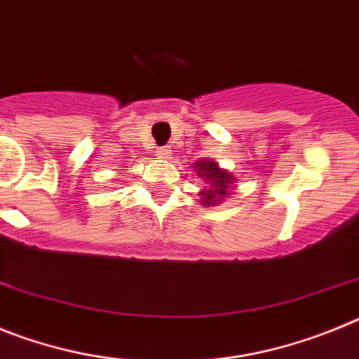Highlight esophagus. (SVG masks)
Returning a JSON list of instances; mask_svg holds the SVG:
<instances>
[{
	"mask_svg": "<svg viewBox=\"0 0 359 359\" xmlns=\"http://www.w3.org/2000/svg\"><path fill=\"white\" fill-rule=\"evenodd\" d=\"M156 156H160V158H169V156H170V151H169V149H167V147H158Z\"/></svg>",
	"mask_w": 359,
	"mask_h": 359,
	"instance_id": "obj_1",
	"label": "esophagus"
}]
</instances>
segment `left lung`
<instances>
[{
  "instance_id": "left-lung-1",
  "label": "left lung",
  "mask_w": 359,
  "mask_h": 359,
  "mask_svg": "<svg viewBox=\"0 0 359 359\" xmlns=\"http://www.w3.org/2000/svg\"><path fill=\"white\" fill-rule=\"evenodd\" d=\"M196 167H199L198 174L205 180V183H210V189H205L201 192L203 205L219 203V199L226 196L228 185L231 183V176L219 169L215 161H198Z\"/></svg>"
}]
</instances>
